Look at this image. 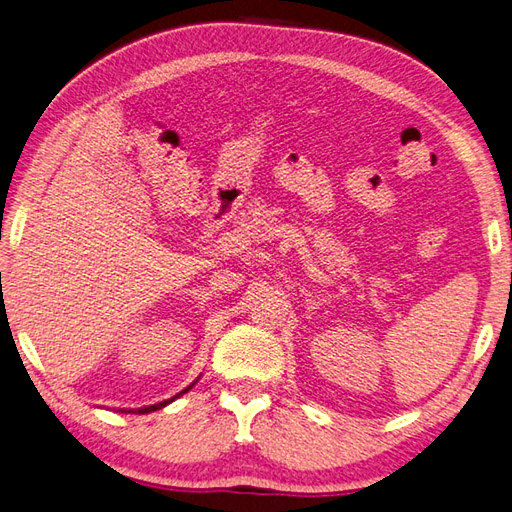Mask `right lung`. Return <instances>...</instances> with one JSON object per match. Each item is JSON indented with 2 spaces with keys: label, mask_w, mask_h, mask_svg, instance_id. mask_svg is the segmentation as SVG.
<instances>
[{
  "label": "right lung",
  "mask_w": 512,
  "mask_h": 512,
  "mask_svg": "<svg viewBox=\"0 0 512 512\" xmlns=\"http://www.w3.org/2000/svg\"><path fill=\"white\" fill-rule=\"evenodd\" d=\"M197 382V380H195ZM193 382V384H195ZM193 384L191 386H186V389L184 391H180L176 397H180L182 393H186V391H191L193 389ZM176 397H171V400H165V402H160V404H154V406H145V408H136V410H126V408H123L121 410V413H136V415H147V413H154V410H158V408H162V406H167V404H171L173 400H176Z\"/></svg>",
  "instance_id": "1"
}]
</instances>
